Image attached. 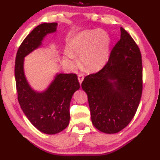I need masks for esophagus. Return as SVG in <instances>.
Segmentation results:
<instances>
[{
  "instance_id": "obj_1",
  "label": "esophagus",
  "mask_w": 160,
  "mask_h": 160,
  "mask_svg": "<svg viewBox=\"0 0 160 160\" xmlns=\"http://www.w3.org/2000/svg\"><path fill=\"white\" fill-rule=\"evenodd\" d=\"M84 80V76L82 73H80L79 75H78V81H79L80 84H81L82 82V81Z\"/></svg>"
}]
</instances>
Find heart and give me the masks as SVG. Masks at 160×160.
<instances>
[{"instance_id":"b5f03b06","label":"heart","mask_w":160,"mask_h":160,"mask_svg":"<svg viewBox=\"0 0 160 160\" xmlns=\"http://www.w3.org/2000/svg\"><path fill=\"white\" fill-rule=\"evenodd\" d=\"M109 45V36L103 30H85L70 40L67 60L72 63L76 60L75 56L80 57L86 69L98 70L107 62Z\"/></svg>"}]
</instances>
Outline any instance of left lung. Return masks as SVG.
Instances as JSON below:
<instances>
[{
  "instance_id": "left-lung-1",
  "label": "left lung",
  "mask_w": 160,
  "mask_h": 160,
  "mask_svg": "<svg viewBox=\"0 0 160 160\" xmlns=\"http://www.w3.org/2000/svg\"><path fill=\"white\" fill-rule=\"evenodd\" d=\"M110 53L108 62L82 82L93 126L105 133H116L130 123L142 93L140 50L126 30Z\"/></svg>"
}]
</instances>
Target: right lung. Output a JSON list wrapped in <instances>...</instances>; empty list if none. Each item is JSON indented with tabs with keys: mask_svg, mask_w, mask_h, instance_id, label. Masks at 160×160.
Wrapping results in <instances>:
<instances>
[{
	"mask_svg": "<svg viewBox=\"0 0 160 160\" xmlns=\"http://www.w3.org/2000/svg\"><path fill=\"white\" fill-rule=\"evenodd\" d=\"M56 22L42 23L24 39L16 53L15 78L18 100L23 113L34 127L46 134L53 135L66 128L69 123V107L75 91L80 89L75 73H58L43 92H36L29 86L23 69L24 58L42 45V40L55 32Z\"/></svg>",
	"mask_w": 160,
	"mask_h": 160,
	"instance_id": "obj_1",
	"label": "right lung"
}]
</instances>
